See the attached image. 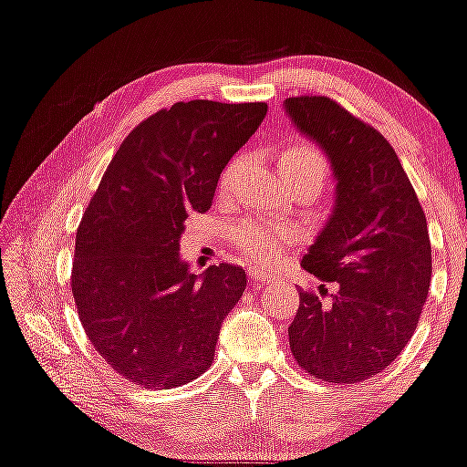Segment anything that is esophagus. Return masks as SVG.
I'll list each match as a JSON object with an SVG mask.
<instances>
[{"mask_svg":"<svg viewBox=\"0 0 467 467\" xmlns=\"http://www.w3.org/2000/svg\"><path fill=\"white\" fill-rule=\"evenodd\" d=\"M274 278H269L267 274H263V272H252L250 274V283H254V285H258V287H263V285H269L272 283Z\"/></svg>","mask_w":467,"mask_h":467,"instance_id":"esophagus-1","label":"esophagus"}]
</instances>
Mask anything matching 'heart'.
I'll return each instance as SVG.
<instances>
[{
  "label": "heart",
  "mask_w": 467,
  "mask_h": 467,
  "mask_svg": "<svg viewBox=\"0 0 467 467\" xmlns=\"http://www.w3.org/2000/svg\"><path fill=\"white\" fill-rule=\"evenodd\" d=\"M280 173H283L285 182H306L317 184L319 189L324 187V180L328 176V161H326L324 151L317 148L316 143L297 139V141H289L280 151L278 159ZM230 171L223 173V184L228 182ZM296 239V233L287 226H278V223H265L258 219H250V222L241 223L234 228L233 241L237 244L241 254L248 263L254 265H272L280 258L283 252L291 241Z\"/></svg>",
  "instance_id": "b5f03b06"
}]
</instances>
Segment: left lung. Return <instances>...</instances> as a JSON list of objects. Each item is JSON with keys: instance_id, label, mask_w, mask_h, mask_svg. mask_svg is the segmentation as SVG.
Returning a JSON list of instances; mask_svg holds the SVG:
<instances>
[{"instance_id": "left-lung-1", "label": "left lung", "mask_w": 467, "mask_h": 467, "mask_svg": "<svg viewBox=\"0 0 467 467\" xmlns=\"http://www.w3.org/2000/svg\"><path fill=\"white\" fill-rule=\"evenodd\" d=\"M285 109L322 145L337 178L333 215L302 258L337 291L330 300L326 285L322 298L300 291L289 348L313 379L361 383L394 363L422 316L432 274L426 215L376 128L324 95L289 98Z\"/></svg>"}]
</instances>
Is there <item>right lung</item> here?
Listing matches in <instances>:
<instances>
[{"label":"right lung","instance_id":"add662e5","mask_svg":"<svg viewBox=\"0 0 467 467\" xmlns=\"http://www.w3.org/2000/svg\"><path fill=\"white\" fill-rule=\"evenodd\" d=\"M265 102H176L123 139L76 233L71 294L84 333L121 379L173 389L211 368L219 328L245 289L239 265L202 280L180 261L191 213L256 132Z\"/></svg>","mask_w":467,"mask_h":467}]
</instances>
